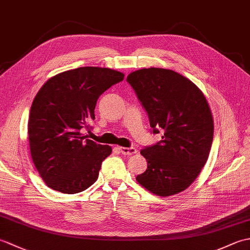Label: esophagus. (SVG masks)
<instances>
[{"mask_svg":"<svg viewBox=\"0 0 250 250\" xmlns=\"http://www.w3.org/2000/svg\"><path fill=\"white\" fill-rule=\"evenodd\" d=\"M119 150L122 153V155H126V156H131V155H134V153L137 152L136 148L134 147H119Z\"/></svg>","mask_w":250,"mask_h":250,"instance_id":"esophagus-1","label":"esophagus"}]
</instances>
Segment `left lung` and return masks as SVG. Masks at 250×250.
<instances>
[{
  "mask_svg": "<svg viewBox=\"0 0 250 250\" xmlns=\"http://www.w3.org/2000/svg\"><path fill=\"white\" fill-rule=\"evenodd\" d=\"M126 81L153 133L164 131L160 143L141 150L147 169L136 182L158 196L182 192L200 175L213 143L214 119L205 95L190 79L167 68H141Z\"/></svg>",
  "mask_w": 250,
  "mask_h": 250,
  "instance_id": "1",
  "label": "left lung"
}]
</instances>
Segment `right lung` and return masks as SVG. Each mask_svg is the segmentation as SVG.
<instances>
[{
  "mask_svg": "<svg viewBox=\"0 0 250 250\" xmlns=\"http://www.w3.org/2000/svg\"><path fill=\"white\" fill-rule=\"evenodd\" d=\"M124 77L111 68L83 66L52 76L37 92L28 124L30 151L49 188L73 194L98 179L111 147L88 140L82 131L94 120L100 95Z\"/></svg>",
  "mask_w": 250,
  "mask_h": 250,
  "instance_id": "right-lung-1",
  "label": "right lung"
}]
</instances>
